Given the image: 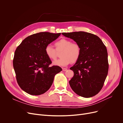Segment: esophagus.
Wrapping results in <instances>:
<instances>
[{"mask_svg":"<svg viewBox=\"0 0 123 123\" xmlns=\"http://www.w3.org/2000/svg\"><path fill=\"white\" fill-rule=\"evenodd\" d=\"M62 70L63 71H66L67 70V69L66 68H62Z\"/></svg>","mask_w":123,"mask_h":123,"instance_id":"esophagus-1","label":"esophagus"}]
</instances>
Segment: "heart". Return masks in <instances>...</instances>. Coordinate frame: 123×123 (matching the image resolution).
Returning a JSON list of instances; mask_svg holds the SVG:
<instances>
[{
    "mask_svg": "<svg viewBox=\"0 0 123 123\" xmlns=\"http://www.w3.org/2000/svg\"><path fill=\"white\" fill-rule=\"evenodd\" d=\"M55 48L48 45L45 48V52L51 60H55L58 56L57 52H61V58L53 62L55 66H66L71 62L74 63L79 59L81 54V47L76 42L66 38H62L55 43Z\"/></svg>",
    "mask_w": 123,
    "mask_h": 123,
    "instance_id": "heart-1",
    "label": "heart"
}]
</instances>
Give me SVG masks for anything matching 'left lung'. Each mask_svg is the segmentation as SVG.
<instances>
[{"mask_svg": "<svg viewBox=\"0 0 123 123\" xmlns=\"http://www.w3.org/2000/svg\"><path fill=\"white\" fill-rule=\"evenodd\" d=\"M62 34L78 43L81 47L80 58L70 68L74 76L69 84L77 95L92 97L101 91L108 74L106 47L98 36L88 32L78 31Z\"/></svg>", "mask_w": 123, "mask_h": 123, "instance_id": "obj_1", "label": "left lung"}]
</instances>
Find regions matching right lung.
Segmentation results:
<instances>
[{
  "label": "right lung",
  "instance_id": "obj_1",
  "mask_svg": "<svg viewBox=\"0 0 123 123\" xmlns=\"http://www.w3.org/2000/svg\"><path fill=\"white\" fill-rule=\"evenodd\" d=\"M61 34L42 32L25 38L17 47L13 65L18 85L32 95H39L47 91L55 75L62 71L58 66H50L51 60L45 52L47 45Z\"/></svg>",
  "mask_w": 123,
  "mask_h": 123
}]
</instances>
